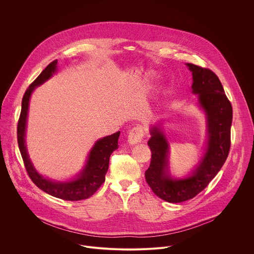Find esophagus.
<instances>
[{"mask_svg":"<svg viewBox=\"0 0 254 254\" xmlns=\"http://www.w3.org/2000/svg\"><path fill=\"white\" fill-rule=\"evenodd\" d=\"M144 132L141 127H134L128 131L127 141L129 144H136L141 141Z\"/></svg>","mask_w":254,"mask_h":254,"instance_id":"34e87169","label":"esophagus"}]
</instances>
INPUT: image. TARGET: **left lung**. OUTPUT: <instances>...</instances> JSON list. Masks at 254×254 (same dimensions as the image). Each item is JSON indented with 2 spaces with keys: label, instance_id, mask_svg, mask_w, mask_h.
Wrapping results in <instances>:
<instances>
[{
  "label": "left lung",
  "instance_id": "1",
  "mask_svg": "<svg viewBox=\"0 0 254 254\" xmlns=\"http://www.w3.org/2000/svg\"><path fill=\"white\" fill-rule=\"evenodd\" d=\"M192 72L191 90L197 95L198 107L206 119V147L194 170L185 179H175L170 173V142L160 124L150 127L147 144L151 150L145 181L154 194L172 203L193 198L214 179L225 162L230 148L232 107L217 75L210 69L187 64Z\"/></svg>",
  "mask_w": 254,
  "mask_h": 254
}]
</instances>
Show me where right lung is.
I'll return each mask as SVG.
<instances>
[{"instance_id":"obj_1","label":"right lung","mask_w":254,"mask_h":254,"mask_svg":"<svg viewBox=\"0 0 254 254\" xmlns=\"http://www.w3.org/2000/svg\"><path fill=\"white\" fill-rule=\"evenodd\" d=\"M58 61L52 62L40 73V75L30 84L26 91L22 101V111L18 123V144L26 166V170L33 183L48 194L64 199L76 201L86 199L92 196L100 187L105 183L106 174L109 170L110 156L114 150L119 147L120 131L111 135L100 138L92 147L86 164L82 170L75 176L74 179L67 182H58L43 177L37 172L33 162L29 157L26 146V129L29 112V103L32 93L35 89L49 78L57 71Z\"/></svg>"}]
</instances>
